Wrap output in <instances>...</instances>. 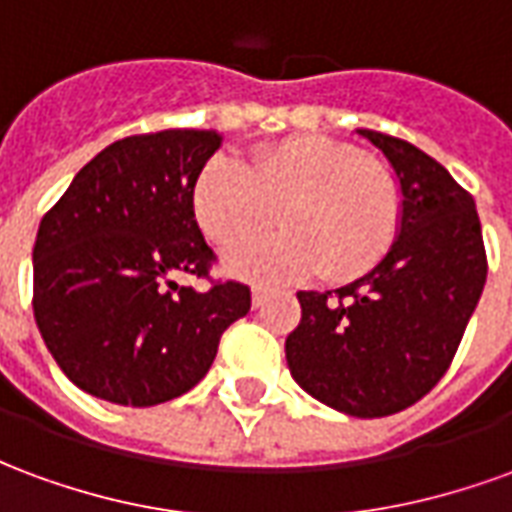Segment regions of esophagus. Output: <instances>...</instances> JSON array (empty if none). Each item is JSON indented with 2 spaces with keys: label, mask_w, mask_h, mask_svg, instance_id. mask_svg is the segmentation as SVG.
<instances>
[{
  "label": "esophagus",
  "mask_w": 512,
  "mask_h": 512,
  "mask_svg": "<svg viewBox=\"0 0 512 512\" xmlns=\"http://www.w3.org/2000/svg\"><path fill=\"white\" fill-rule=\"evenodd\" d=\"M263 299H266V288L255 285V288H252V307H260V304H263Z\"/></svg>",
  "instance_id": "esophagus-1"
}]
</instances>
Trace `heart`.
<instances>
[{
  "instance_id": "1",
  "label": "heart",
  "mask_w": 512,
  "mask_h": 512,
  "mask_svg": "<svg viewBox=\"0 0 512 512\" xmlns=\"http://www.w3.org/2000/svg\"><path fill=\"white\" fill-rule=\"evenodd\" d=\"M202 233L230 246L277 219L285 233L235 246L224 268L246 279H293L321 271L329 282L365 274L386 255L400 219L392 172L329 136H290L244 164L211 158L194 180Z\"/></svg>"
}]
</instances>
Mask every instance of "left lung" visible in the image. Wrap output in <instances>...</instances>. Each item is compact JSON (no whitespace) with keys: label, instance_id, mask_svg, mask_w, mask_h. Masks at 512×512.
<instances>
[{"label":"left lung","instance_id":"8db88e82","mask_svg":"<svg viewBox=\"0 0 512 512\" xmlns=\"http://www.w3.org/2000/svg\"><path fill=\"white\" fill-rule=\"evenodd\" d=\"M392 167L400 219L386 257L345 288L299 290L301 323L285 340L293 381L348 417L414 406L447 373L483 293L480 216L436 158L356 128Z\"/></svg>","mask_w":512,"mask_h":512}]
</instances>
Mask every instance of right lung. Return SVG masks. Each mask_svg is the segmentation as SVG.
<instances>
[{
	"instance_id": "1",
	"label": "right lung",
	"mask_w": 512,
	"mask_h": 512,
	"mask_svg": "<svg viewBox=\"0 0 512 512\" xmlns=\"http://www.w3.org/2000/svg\"><path fill=\"white\" fill-rule=\"evenodd\" d=\"M216 131L126 136L84 164L38 227L35 321L65 376L117 406H158L211 370L224 329L252 307L246 285L183 288L213 252L191 191Z\"/></svg>"
}]
</instances>
